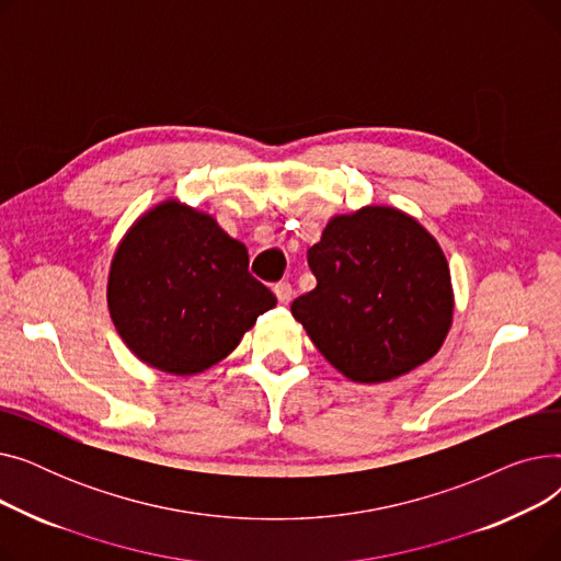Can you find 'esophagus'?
Wrapping results in <instances>:
<instances>
[{"label":"esophagus","instance_id":"esophagus-1","mask_svg":"<svg viewBox=\"0 0 561 561\" xmlns=\"http://www.w3.org/2000/svg\"><path fill=\"white\" fill-rule=\"evenodd\" d=\"M275 296H277L279 305H288L293 300V286L288 282H279L275 286Z\"/></svg>","mask_w":561,"mask_h":561}]
</instances>
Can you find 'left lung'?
Segmentation results:
<instances>
[{
	"mask_svg": "<svg viewBox=\"0 0 561 561\" xmlns=\"http://www.w3.org/2000/svg\"><path fill=\"white\" fill-rule=\"evenodd\" d=\"M316 288L290 313L339 373L391 381L432 359L453 325V284L434 236L393 206L334 216L307 252Z\"/></svg>",
	"mask_w": 561,
	"mask_h": 561,
	"instance_id": "left-lung-1",
	"label": "left lung"
}]
</instances>
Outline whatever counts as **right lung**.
<instances>
[{
    "instance_id": "1",
    "label": "right lung",
    "mask_w": 561,
    "mask_h": 561,
    "mask_svg": "<svg viewBox=\"0 0 561 561\" xmlns=\"http://www.w3.org/2000/svg\"><path fill=\"white\" fill-rule=\"evenodd\" d=\"M248 248L176 199L140 216L117 245L106 300L134 355L163 373L222 362L277 298L248 273Z\"/></svg>"
}]
</instances>
